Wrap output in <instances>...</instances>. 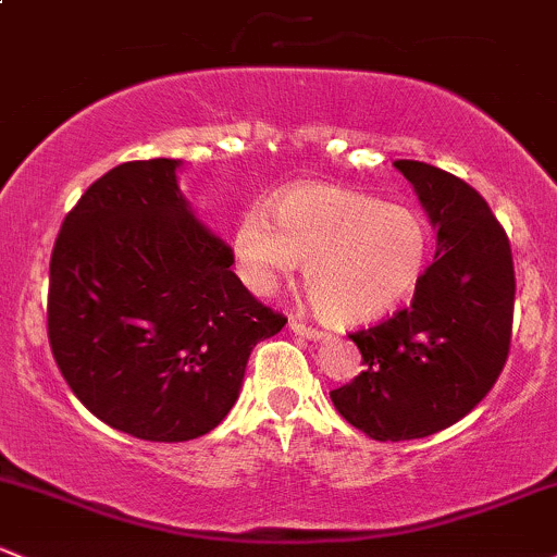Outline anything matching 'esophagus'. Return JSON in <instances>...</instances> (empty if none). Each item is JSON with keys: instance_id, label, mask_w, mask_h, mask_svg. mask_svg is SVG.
<instances>
[{"instance_id": "obj_1", "label": "esophagus", "mask_w": 557, "mask_h": 557, "mask_svg": "<svg viewBox=\"0 0 557 557\" xmlns=\"http://www.w3.org/2000/svg\"><path fill=\"white\" fill-rule=\"evenodd\" d=\"M289 329L295 334H300V337H305V339H324V332H319V329H313V326H305L302 321L292 319L289 321Z\"/></svg>"}]
</instances>
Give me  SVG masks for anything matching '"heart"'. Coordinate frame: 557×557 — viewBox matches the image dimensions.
Here are the masks:
<instances>
[{
  "label": "heart",
  "instance_id": "b5f03b06",
  "mask_svg": "<svg viewBox=\"0 0 557 557\" xmlns=\"http://www.w3.org/2000/svg\"><path fill=\"white\" fill-rule=\"evenodd\" d=\"M247 209L233 228L242 278L260 295L276 289L305 262V289L329 324L358 326L382 319L420 286L430 236L420 214L337 188L302 185L271 207Z\"/></svg>",
  "mask_w": 557,
  "mask_h": 557
}]
</instances>
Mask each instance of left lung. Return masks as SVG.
Masks as SVG:
<instances>
[{
    "mask_svg": "<svg viewBox=\"0 0 557 557\" xmlns=\"http://www.w3.org/2000/svg\"><path fill=\"white\" fill-rule=\"evenodd\" d=\"M396 170L433 225L435 260L409 308L350 334L363 372L329 393L374 441L428 438L475 409L507 361L516 302L510 242L483 196L424 161Z\"/></svg>",
    "mask_w": 557,
    "mask_h": 557,
    "instance_id": "obj_1",
    "label": "left lung"
}]
</instances>
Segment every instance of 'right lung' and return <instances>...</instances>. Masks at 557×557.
I'll use <instances>...</instances> for the list:
<instances>
[{
  "label": "right lung",
  "mask_w": 557,
  "mask_h": 557,
  "mask_svg": "<svg viewBox=\"0 0 557 557\" xmlns=\"http://www.w3.org/2000/svg\"><path fill=\"white\" fill-rule=\"evenodd\" d=\"M181 166L127 161L89 185L58 233L47 297L50 348L74 396L113 430L159 444L218 428L249 352L286 324L196 220Z\"/></svg>",
  "instance_id": "right-lung-1"
}]
</instances>
